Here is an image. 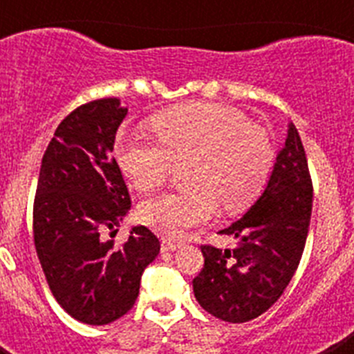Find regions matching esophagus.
Returning a JSON list of instances; mask_svg holds the SVG:
<instances>
[{
	"mask_svg": "<svg viewBox=\"0 0 354 354\" xmlns=\"http://www.w3.org/2000/svg\"><path fill=\"white\" fill-rule=\"evenodd\" d=\"M180 243H177V241L174 239H162L161 241V248L162 252H175V250L179 248Z\"/></svg>",
	"mask_w": 354,
	"mask_h": 354,
	"instance_id": "esophagus-1",
	"label": "esophagus"
}]
</instances>
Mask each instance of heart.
<instances>
[{"label": "heart", "instance_id": "heart-1", "mask_svg": "<svg viewBox=\"0 0 354 354\" xmlns=\"http://www.w3.org/2000/svg\"><path fill=\"white\" fill-rule=\"evenodd\" d=\"M156 138L120 131L115 159L138 192H152L187 161L189 187L145 200L140 218L156 232L177 237L223 211L245 209L261 193L273 162V147L262 127L223 104L189 102L165 109L150 120Z\"/></svg>", "mask_w": 354, "mask_h": 354}]
</instances>
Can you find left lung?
I'll use <instances>...</instances> for the list:
<instances>
[{
    "instance_id": "left-lung-1",
    "label": "left lung",
    "mask_w": 354,
    "mask_h": 354,
    "mask_svg": "<svg viewBox=\"0 0 354 354\" xmlns=\"http://www.w3.org/2000/svg\"><path fill=\"white\" fill-rule=\"evenodd\" d=\"M312 192L305 149L290 122L264 193L243 218L220 230L237 241L236 248L202 246L205 262L193 278V292L205 312L246 323L274 305L301 261Z\"/></svg>"
}]
</instances>
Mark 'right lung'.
<instances>
[{
	"instance_id": "add662e5",
	"label": "right lung",
	"mask_w": 354,
	"mask_h": 354,
	"mask_svg": "<svg viewBox=\"0 0 354 354\" xmlns=\"http://www.w3.org/2000/svg\"><path fill=\"white\" fill-rule=\"evenodd\" d=\"M120 99L86 102L56 127L42 158L33 237L53 296L84 324H109L133 308L143 270L158 257L159 239L149 228H131L117 248L102 239L120 225L131 196L111 156L126 118Z\"/></svg>"
}]
</instances>
